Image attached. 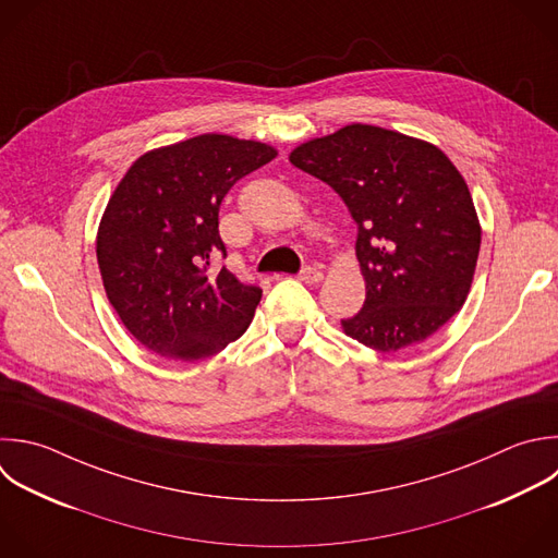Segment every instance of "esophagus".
<instances>
[{"label":"esophagus","mask_w":558,"mask_h":558,"mask_svg":"<svg viewBox=\"0 0 558 558\" xmlns=\"http://www.w3.org/2000/svg\"><path fill=\"white\" fill-rule=\"evenodd\" d=\"M299 279H301L303 283H320V281H323V270H318V268H314V266H307V268H303V270L299 272Z\"/></svg>","instance_id":"1"}]
</instances>
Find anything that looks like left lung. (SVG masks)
<instances>
[{
	"instance_id": "8db88e82",
	"label": "left lung",
	"mask_w": 558,
	"mask_h": 558,
	"mask_svg": "<svg viewBox=\"0 0 558 558\" xmlns=\"http://www.w3.org/2000/svg\"><path fill=\"white\" fill-rule=\"evenodd\" d=\"M290 163L327 183L357 225L366 301L342 329L381 351L438 331L466 301L480 222L469 187L436 146L368 124L301 144Z\"/></svg>"
}]
</instances>
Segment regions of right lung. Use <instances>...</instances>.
<instances>
[{"label":"right lung","mask_w":558,"mask_h":558,"mask_svg":"<svg viewBox=\"0 0 558 558\" xmlns=\"http://www.w3.org/2000/svg\"><path fill=\"white\" fill-rule=\"evenodd\" d=\"M275 157L268 144L207 133L146 153L116 187L98 229V266L118 316L150 351L203 360L251 325L262 290L209 268L227 257L222 198Z\"/></svg>","instance_id":"1"}]
</instances>
